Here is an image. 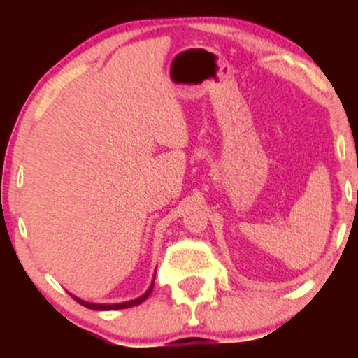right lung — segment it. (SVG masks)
<instances>
[{"mask_svg": "<svg viewBox=\"0 0 358 358\" xmlns=\"http://www.w3.org/2000/svg\"><path fill=\"white\" fill-rule=\"evenodd\" d=\"M151 291H153V285H151L150 289H148L146 293L143 294L141 298L133 299V301H127V303H119V305H92V303H85V301H82V299L76 298V296H72V298L76 299L77 303H80L82 306L89 308V310H122V308H131V306H136V305H139V303H143L148 296H150Z\"/></svg>", "mask_w": 358, "mask_h": 358, "instance_id": "1", "label": "right lung"}]
</instances>
